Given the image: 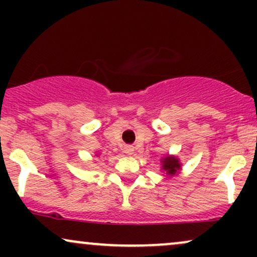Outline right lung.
Wrapping results in <instances>:
<instances>
[{
    "instance_id": "add662e5",
    "label": "right lung",
    "mask_w": 257,
    "mask_h": 257,
    "mask_svg": "<svg viewBox=\"0 0 257 257\" xmlns=\"http://www.w3.org/2000/svg\"><path fill=\"white\" fill-rule=\"evenodd\" d=\"M163 169L167 170V174L174 175L180 169V163L178 158L175 157H166L163 161Z\"/></svg>"
}]
</instances>
